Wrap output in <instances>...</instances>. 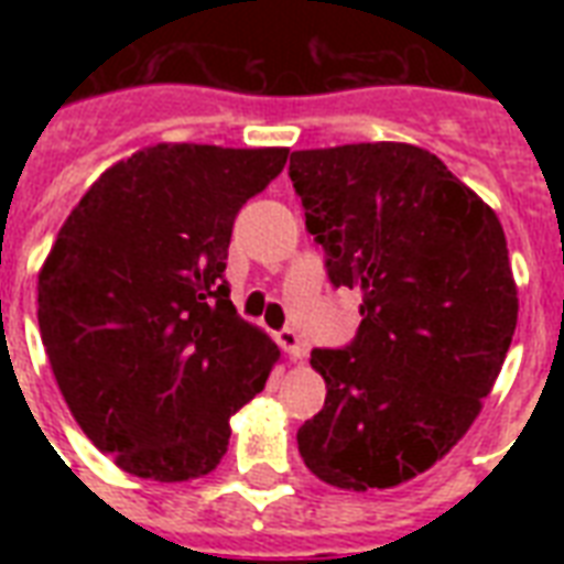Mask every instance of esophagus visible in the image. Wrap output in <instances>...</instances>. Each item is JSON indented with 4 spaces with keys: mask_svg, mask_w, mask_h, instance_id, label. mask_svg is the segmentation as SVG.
<instances>
[{
    "mask_svg": "<svg viewBox=\"0 0 564 564\" xmlns=\"http://www.w3.org/2000/svg\"><path fill=\"white\" fill-rule=\"evenodd\" d=\"M274 339H278V345H281L283 351L290 354L292 360H301L304 354H307V345L301 343V336L292 330V327H283V330H278L274 334Z\"/></svg>",
    "mask_w": 564,
    "mask_h": 564,
    "instance_id": "34e87169",
    "label": "esophagus"
}]
</instances>
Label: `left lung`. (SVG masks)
Returning a JSON list of instances; mask_svg holds the SVG:
<instances>
[{
    "label": "left lung",
    "instance_id": "left-lung-1",
    "mask_svg": "<svg viewBox=\"0 0 564 564\" xmlns=\"http://www.w3.org/2000/svg\"><path fill=\"white\" fill-rule=\"evenodd\" d=\"M290 178L327 281L362 292L351 343L310 354L327 398L301 459L339 489H392L465 436L498 380L518 322L507 237L419 145L292 152Z\"/></svg>",
    "mask_w": 564,
    "mask_h": 564
}]
</instances>
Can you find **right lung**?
<instances>
[{"mask_svg": "<svg viewBox=\"0 0 564 564\" xmlns=\"http://www.w3.org/2000/svg\"><path fill=\"white\" fill-rule=\"evenodd\" d=\"M286 154L152 145L110 166L57 234L40 269V336L66 406L122 471H213L230 415L263 392L281 351L230 304L225 260L237 213Z\"/></svg>", "mask_w": 564, "mask_h": 564, "instance_id": "1", "label": "right lung"}]
</instances>
